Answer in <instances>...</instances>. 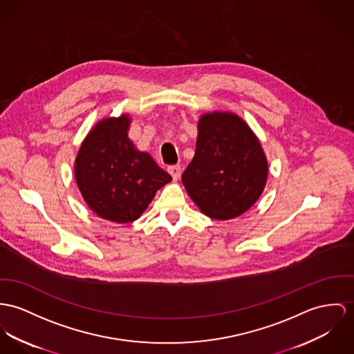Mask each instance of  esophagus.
<instances>
[{"label":"esophagus","mask_w":354,"mask_h":354,"mask_svg":"<svg viewBox=\"0 0 354 354\" xmlns=\"http://www.w3.org/2000/svg\"><path fill=\"white\" fill-rule=\"evenodd\" d=\"M168 172L171 174V176L174 178V180H178L180 178V174H182V167L179 164H175V165H169L168 167Z\"/></svg>","instance_id":"esophagus-1"}]
</instances>
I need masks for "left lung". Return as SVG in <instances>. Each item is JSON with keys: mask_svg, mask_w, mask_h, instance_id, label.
Masks as SVG:
<instances>
[{"mask_svg": "<svg viewBox=\"0 0 354 354\" xmlns=\"http://www.w3.org/2000/svg\"><path fill=\"white\" fill-rule=\"evenodd\" d=\"M267 176L263 147L241 117L213 111L199 118L195 155L182 182L205 216H241L260 198Z\"/></svg>", "mask_w": 354, "mask_h": 354, "instance_id": "obj_1", "label": "left lung"}]
</instances>
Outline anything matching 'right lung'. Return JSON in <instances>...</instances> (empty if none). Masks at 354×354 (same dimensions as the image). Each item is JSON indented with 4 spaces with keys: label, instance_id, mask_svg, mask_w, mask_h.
I'll list each match as a JSON object with an SVG mask.
<instances>
[{
    "label": "right lung",
    "instance_id": "add662e5",
    "mask_svg": "<svg viewBox=\"0 0 354 354\" xmlns=\"http://www.w3.org/2000/svg\"><path fill=\"white\" fill-rule=\"evenodd\" d=\"M131 118L122 114L100 121L82 142L74 164L78 189L98 216L128 223L145 212L156 191L172 180L128 137Z\"/></svg>",
    "mask_w": 354,
    "mask_h": 354
}]
</instances>
